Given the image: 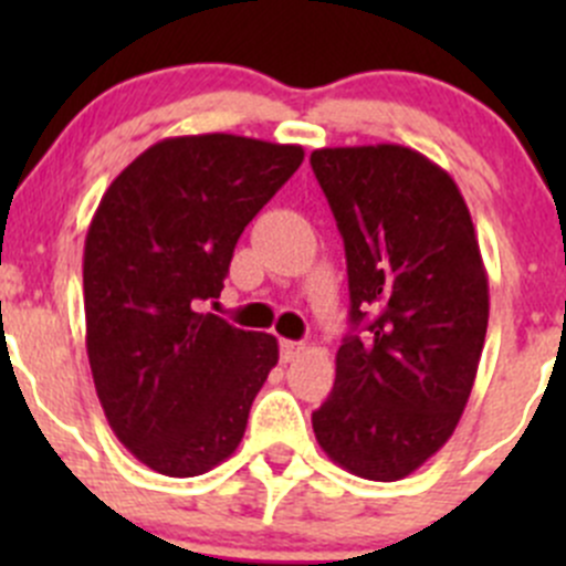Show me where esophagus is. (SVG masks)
I'll return each instance as SVG.
<instances>
[{
    "label": "esophagus",
    "mask_w": 566,
    "mask_h": 566,
    "mask_svg": "<svg viewBox=\"0 0 566 566\" xmlns=\"http://www.w3.org/2000/svg\"><path fill=\"white\" fill-rule=\"evenodd\" d=\"M282 361L284 364H290V361H295V358L301 356V353H304V345H301V342H293V339H282Z\"/></svg>",
    "instance_id": "esophagus-1"
}]
</instances>
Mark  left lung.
<instances>
[{"instance_id":"1","label":"left lung","mask_w":566,"mask_h":566,"mask_svg":"<svg viewBox=\"0 0 566 566\" xmlns=\"http://www.w3.org/2000/svg\"><path fill=\"white\" fill-rule=\"evenodd\" d=\"M345 241L350 334L312 413L325 454L356 476L397 482L452 438L488 334V271L447 169L402 145L312 153Z\"/></svg>"}]
</instances>
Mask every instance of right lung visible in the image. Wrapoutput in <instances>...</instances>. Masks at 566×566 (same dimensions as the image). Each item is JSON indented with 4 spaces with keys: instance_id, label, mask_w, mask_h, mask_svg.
Returning <instances> with one entry per match:
<instances>
[{
    "instance_id": "right-lung-1",
    "label": "right lung",
    "mask_w": 566,
    "mask_h": 566,
    "mask_svg": "<svg viewBox=\"0 0 566 566\" xmlns=\"http://www.w3.org/2000/svg\"><path fill=\"white\" fill-rule=\"evenodd\" d=\"M301 145L235 134L147 147L101 197L84 241L87 358L108 427L164 476L224 462L279 361L276 336L202 312Z\"/></svg>"
}]
</instances>
